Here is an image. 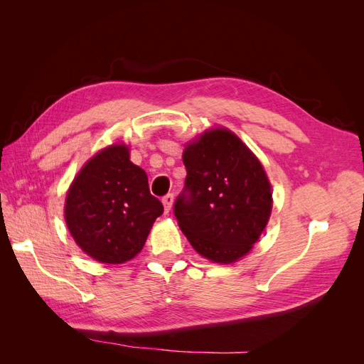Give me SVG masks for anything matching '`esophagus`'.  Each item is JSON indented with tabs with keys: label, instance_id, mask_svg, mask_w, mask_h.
I'll use <instances>...</instances> for the list:
<instances>
[{
	"label": "esophagus",
	"instance_id": "1",
	"mask_svg": "<svg viewBox=\"0 0 364 364\" xmlns=\"http://www.w3.org/2000/svg\"><path fill=\"white\" fill-rule=\"evenodd\" d=\"M173 200H174V196L173 194H167V196L162 197V203H164V208H165V213H168L170 209H171Z\"/></svg>",
	"mask_w": 364,
	"mask_h": 364
}]
</instances>
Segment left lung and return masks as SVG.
Masks as SVG:
<instances>
[{"instance_id":"obj_1","label":"left lung","mask_w":364,"mask_h":364,"mask_svg":"<svg viewBox=\"0 0 364 364\" xmlns=\"http://www.w3.org/2000/svg\"><path fill=\"white\" fill-rule=\"evenodd\" d=\"M186 179L173 213L191 246L214 262L252 249L272 211L262 165L232 132H206L183 151Z\"/></svg>"}]
</instances>
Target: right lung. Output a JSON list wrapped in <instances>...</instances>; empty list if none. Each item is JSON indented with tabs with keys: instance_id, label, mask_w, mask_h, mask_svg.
<instances>
[{
	"instance_id": "right-lung-1",
	"label": "right lung",
	"mask_w": 364,
	"mask_h": 364,
	"mask_svg": "<svg viewBox=\"0 0 364 364\" xmlns=\"http://www.w3.org/2000/svg\"><path fill=\"white\" fill-rule=\"evenodd\" d=\"M162 213L161 200L150 194L146 171L130 162L123 144L87 161L65 203V220L75 243L106 264H121L139 253Z\"/></svg>"
}]
</instances>
